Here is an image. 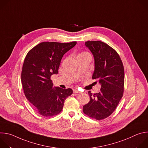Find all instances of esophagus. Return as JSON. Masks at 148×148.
<instances>
[{
	"label": "esophagus",
	"instance_id": "1",
	"mask_svg": "<svg viewBox=\"0 0 148 148\" xmlns=\"http://www.w3.org/2000/svg\"><path fill=\"white\" fill-rule=\"evenodd\" d=\"M73 92H74V93H79V91L76 88V89H74V90H73Z\"/></svg>",
	"mask_w": 148,
	"mask_h": 148
}]
</instances>
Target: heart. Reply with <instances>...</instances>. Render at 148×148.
Masks as SVG:
<instances>
[{
  "label": "heart",
  "instance_id": "b5f03b06",
  "mask_svg": "<svg viewBox=\"0 0 148 148\" xmlns=\"http://www.w3.org/2000/svg\"><path fill=\"white\" fill-rule=\"evenodd\" d=\"M87 54H89V53H88V52H87V51H81V52H80L79 53H78V54L77 57H79V56H84V55Z\"/></svg>",
  "mask_w": 148,
  "mask_h": 148
}]
</instances>
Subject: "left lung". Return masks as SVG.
Returning a JSON list of instances; mask_svg holds the SVG:
<instances>
[{
    "label": "left lung",
    "mask_w": 148,
    "mask_h": 148,
    "mask_svg": "<svg viewBox=\"0 0 148 148\" xmlns=\"http://www.w3.org/2000/svg\"><path fill=\"white\" fill-rule=\"evenodd\" d=\"M85 45L94 57L92 78L97 79L101 87L98 93L88 91L90 100L83 106V112L91 118L101 120L113 113L123 96L124 68L118 53L107 44L101 41H88Z\"/></svg>",
    "instance_id": "1"
}]
</instances>
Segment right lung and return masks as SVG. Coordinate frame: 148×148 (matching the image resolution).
<instances>
[{
  "label": "right lung",
  "instance_id": "obj_1",
  "mask_svg": "<svg viewBox=\"0 0 148 148\" xmlns=\"http://www.w3.org/2000/svg\"><path fill=\"white\" fill-rule=\"evenodd\" d=\"M76 44V41L42 42L32 49L25 58L21 74L24 93L42 116L60 114L66 99L73 94L71 88H53L51 76L58 73L63 55Z\"/></svg>",
  "mask_w": 148,
  "mask_h": 148
}]
</instances>
